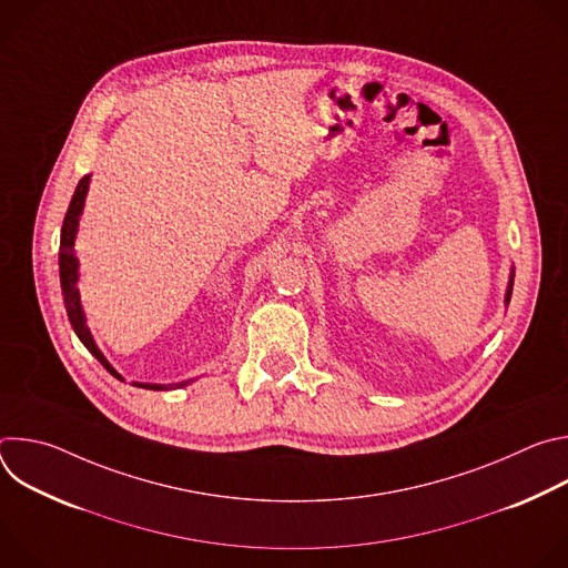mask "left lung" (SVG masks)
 <instances>
[{
    "mask_svg": "<svg viewBox=\"0 0 568 568\" xmlns=\"http://www.w3.org/2000/svg\"><path fill=\"white\" fill-rule=\"evenodd\" d=\"M513 283H515V267L510 270V278H508V287H506V296H504V303H506V307H508V303H510V296H513Z\"/></svg>",
    "mask_w": 568,
    "mask_h": 568,
    "instance_id": "obj_1",
    "label": "left lung"
}]
</instances>
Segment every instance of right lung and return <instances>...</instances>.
<instances>
[{"instance_id":"obj_1","label":"right lung","mask_w":568,"mask_h":568,"mask_svg":"<svg viewBox=\"0 0 568 568\" xmlns=\"http://www.w3.org/2000/svg\"><path fill=\"white\" fill-rule=\"evenodd\" d=\"M90 178L92 175H85L83 180L78 182L75 191H73V197L69 202V209H67V215H64V222H62V231H60V256H58V263H60V287H62V296H64V307H67V316L71 321V328L75 333V337L85 344V348L103 364V368L114 375L116 379L123 382V375L108 362V357L101 353V348L97 346L94 337H92V331L88 326V316H85V310H83V303H80V292H78V278H80V263L75 258V252H73V242H75V233H78V224H80V215H83V206H85V197H88V191H90ZM197 377L193 379H184V382H175V384H143V382H132L134 386L139 388H150V390H169V388H182V386H189L193 384Z\"/></svg>"}]
</instances>
